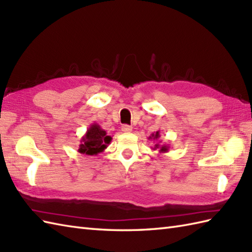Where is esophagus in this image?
I'll return each mask as SVG.
<instances>
[{
  "label": "esophagus",
  "mask_w": 252,
  "mask_h": 252,
  "mask_svg": "<svg viewBox=\"0 0 252 252\" xmlns=\"http://www.w3.org/2000/svg\"><path fill=\"white\" fill-rule=\"evenodd\" d=\"M121 131L125 133H130V132H132V126H127V125H124L121 126Z\"/></svg>",
  "instance_id": "34e87169"
}]
</instances>
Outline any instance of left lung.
<instances>
[{
	"instance_id": "1",
	"label": "left lung",
	"mask_w": 252,
	"mask_h": 252,
	"mask_svg": "<svg viewBox=\"0 0 252 252\" xmlns=\"http://www.w3.org/2000/svg\"><path fill=\"white\" fill-rule=\"evenodd\" d=\"M160 132L157 131L156 133H153L151 135L148 137L149 140H154V142L156 143L155 144V147L153 148V150H159V153L161 154H164V153H167L168 149H169V146L166 145V144H162V142L160 140Z\"/></svg>"
}]
</instances>
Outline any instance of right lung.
Wrapping results in <instances>:
<instances>
[{"instance_id":"1","label":"right lung","mask_w":252,"mask_h":252,"mask_svg":"<svg viewBox=\"0 0 252 252\" xmlns=\"http://www.w3.org/2000/svg\"><path fill=\"white\" fill-rule=\"evenodd\" d=\"M112 142V136L107 135L105 130L97 124H92L81 137L78 153L87 156H96L107 148Z\"/></svg>"}]
</instances>
